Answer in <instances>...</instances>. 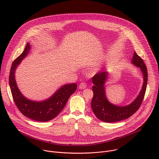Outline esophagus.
<instances>
[{
  "label": "esophagus",
  "instance_id": "obj_1",
  "mask_svg": "<svg viewBox=\"0 0 159 159\" xmlns=\"http://www.w3.org/2000/svg\"><path fill=\"white\" fill-rule=\"evenodd\" d=\"M86 87H87V84L84 82H82L79 84V89H83Z\"/></svg>",
  "mask_w": 159,
  "mask_h": 159
}]
</instances>
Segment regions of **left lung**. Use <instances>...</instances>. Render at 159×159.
Segmentation results:
<instances>
[{"label":"left lung","mask_w":159,"mask_h":159,"mask_svg":"<svg viewBox=\"0 0 159 159\" xmlns=\"http://www.w3.org/2000/svg\"><path fill=\"white\" fill-rule=\"evenodd\" d=\"M135 66L140 67L143 75V84L141 91L133 102L126 106H118L111 104L106 98L104 84L107 78V72L104 70L96 74L93 78L94 96L91 107L96 116L104 122L113 123L129 118L138 111L143 100L148 80L147 66L143 60L134 52L131 61Z\"/></svg>","instance_id":"8db88e82"}]
</instances>
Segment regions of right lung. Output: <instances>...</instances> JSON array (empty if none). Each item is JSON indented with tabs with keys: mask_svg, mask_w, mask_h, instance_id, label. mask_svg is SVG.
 Wrapping results in <instances>:
<instances>
[{
	"mask_svg": "<svg viewBox=\"0 0 159 159\" xmlns=\"http://www.w3.org/2000/svg\"><path fill=\"white\" fill-rule=\"evenodd\" d=\"M30 44L27 43L24 52L14 60L11 68L9 85L14 101L24 116L31 120L45 122L55 118L64 108L70 96L77 89L76 84H66L61 86L49 99L41 102L33 101L26 98L21 94L15 80V70L17 65L28 54Z\"/></svg>",
	"mask_w": 159,
	"mask_h": 159,
	"instance_id": "obj_1",
	"label": "right lung"
}]
</instances>
